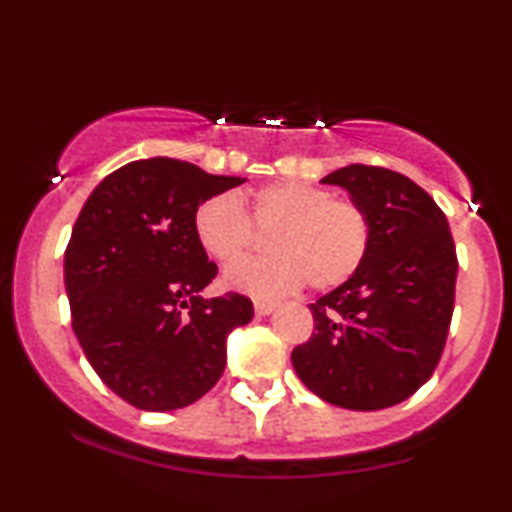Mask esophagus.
Here are the masks:
<instances>
[{
  "mask_svg": "<svg viewBox=\"0 0 512 512\" xmlns=\"http://www.w3.org/2000/svg\"><path fill=\"white\" fill-rule=\"evenodd\" d=\"M274 308H276L274 301H255V313H257V315H269V313H274Z\"/></svg>",
  "mask_w": 512,
  "mask_h": 512,
  "instance_id": "obj_1",
  "label": "esophagus"
}]
</instances>
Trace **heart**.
Segmentation results:
<instances>
[{"instance_id": "obj_1", "label": "heart", "mask_w": 512, "mask_h": 512, "mask_svg": "<svg viewBox=\"0 0 512 512\" xmlns=\"http://www.w3.org/2000/svg\"><path fill=\"white\" fill-rule=\"evenodd\" d=\"M248 210L250 217L244 214ZM260 231H272L267 257H250L223 274V284L257 298H274L310 281L334 289L361 267L370 226L366 211L349 199H334L322 187L281 180L248 197L216 195L195 211V236L216 262H236Z\"/></svg>"}]
</instances>
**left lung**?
<instances>
[{"label":"left lung","instance_id":"left-lung-1","mask_svg":"<svg viewBox=\"0 0 512 512\" xmlns=\"http://www.w3.org/2000/svg\"><path fill=\"white\" fill-rule=\"evenodd\" d=\"M322 182L366 211L370 240L361 267L310 305L315 332L291 363L334 407H392L431 378L448 339L457 279L448 219L395 170L354 163Z\"/></svg>","mask_w":512,"mask_h":512}]
</instances>
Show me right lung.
Instances as JSON below:
<instances>
[{
	"label": "right lung",
	"mask_w": 512,
	"mask_h": 512,
	"mask_svg": "<svg viewBox=\"0 0 512 512\" xmlns=\"http://www.w3.org/2000/svg\"><path fill=\"white\" fill-rule=\"evenodd\" d=\"M245 178L142 158L91 192L64 252L72 327L98 378L144 411L197 402L226 368V339L252 320L240 293L204 298L216 264L195 236L204 199Z\"/></svg>",
	"instance_id": "add662e5"
}]
</instances>
